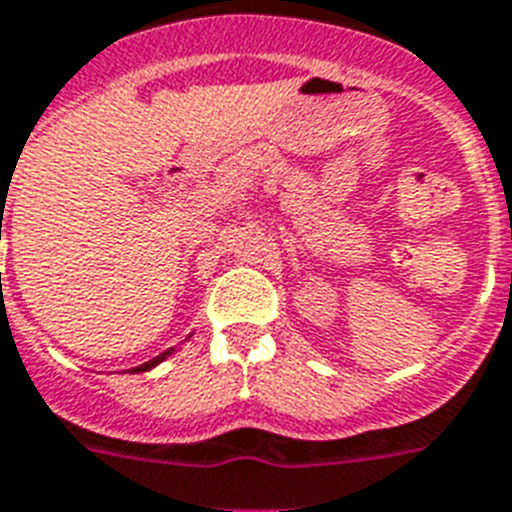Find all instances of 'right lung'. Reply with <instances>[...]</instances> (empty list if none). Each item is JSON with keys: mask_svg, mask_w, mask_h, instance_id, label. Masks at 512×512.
<instances>
[{"mask_svg": "<svg viewBox=\"0 0 512 512\" xmlns=\"http://www.w3.org/2000/svg\"><path fill=\"white\" fill-rule=\"evenodd\" d=\"M171 354V349L166 351V354H161V356H156V359H150V362H145V364H140V367H135L132 369V372H145V369H150V367H156L158 362H163V359H166V356Z\"/></svg>", "mask_w": 512, "mask_h": 512, "instance_id": "add662e5", "label": "right lung"}]
</instances>
